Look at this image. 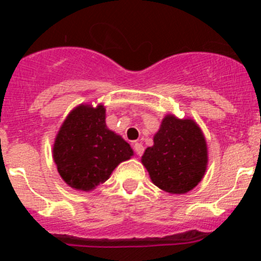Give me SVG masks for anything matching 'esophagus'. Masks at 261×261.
<instances>
[{
  "label": "esophagus",
  "mask_w": 261,
  "mask_h": 261,
  "mask_svg": "<svg viewBox=\"0 0 261 261\" xmlns=\"http://www.w3.org/2000/svg\"><path fill=\"white\" fill-rule=\"evenodd\" d=\"M144 146H142V144H140V142H135L134 144V151L135 153H137L138 155H142V153H144Z\"/></svg>",
  "instance_id": "34e87169"
}]
</instances>
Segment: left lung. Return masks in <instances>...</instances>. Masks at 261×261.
I'll list each match as a JSON object with an SVG mask.
<instances>
[{"label": "left lung", "instance_id": "1", "mask_svg": "<svg viewBox=\"0 0 261 261\" xmlns=\"http://www.w3.org/2000/svg\"><path fill=\"white\" fill-rule=\"evenodd\" d=\"M141 156L153 184L170 194H187L202 180L208 164L205 138L191 119L166 115Z\"/></svg>", "mask_w": 261, "mask_h": 261}]
</instances>
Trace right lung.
<instances>
[{"label": "right lung", "instance_id": "1", "mask_svg": "<svg viewBox=\"0 0 261 261\" xmlns=\"http://www.w3.org/2000/svg\"><path fill=\"white\" fill-rule=\"evenodd\" d=\"M133 149L122 137L108 129L106 108L81 105L64 121L53 144V159L63 180L81 191L105 183Z\"/></svg>", "mask_w": 261, "mask_h": 261}]
</instances>
